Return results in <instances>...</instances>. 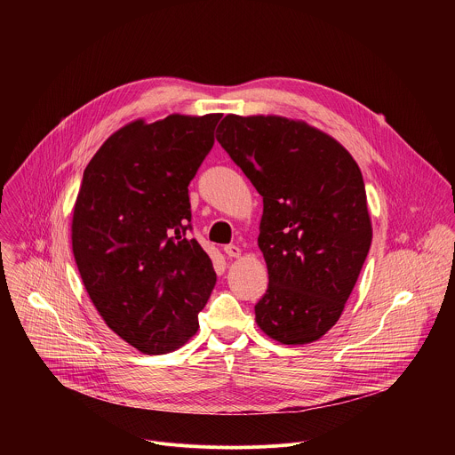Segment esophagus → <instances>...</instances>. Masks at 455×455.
Returning a JSON list of instances; mask_svg holds the SVG:
<instances>
[{
    "label": "esophagus",
    "mask_w": 455,
    "mask_h": 455,
    "mask_svg": "<svg viewBox=\"0 0 455 455\" xmlns=\"http://www.w3.org/2000/svg\"><path fill=\"white\" fill-rule=\"evenodd\" d=\"M225 253H227L228 257H239V255H241V248L235 246V244H227V246H225Z\"/></svg>",
    "instance_id": "1"
}]
</instances>
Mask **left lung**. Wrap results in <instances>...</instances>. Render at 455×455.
<instances>
[{"label": "left lung", "instance_id": "8db88e82", "mask_svg": "<svg viewBox=\"0 0 455 455\" xmlns=\"http://www.w3.org/2000/svg\"><path fill=\"white\" fill-rule=\"evenodd\" d=\"M216 139L263 196L268 290L257 326L286 346L311 344L340 318L371 248L360 167L328 133L279 115H227Z\"/></svg>", "mask_w": 455, "mask_h": 455}]
</instances>
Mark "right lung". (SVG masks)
I'll return each mask as SVG.
<instances>
[{"instance_id": "1", "label": "right lung", "mask_w": 455, "mask_h": 455, "mask_svg": "<svg viewBox=\"0 0 455 455\" xmlns=\"http://www.w3.org/2000/svg\"><path fill=\"white\" fill-rule=\"evenodd\" d=\"M221 113L137 118L84 169L72 216L83 284L108 328L146 355L196 335L216 272L190 228L188 183L214 146Z\"/></svg>"}]
</instances>
